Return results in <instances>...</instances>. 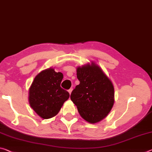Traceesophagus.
<instances>
[{
    "mask_svg": "<svg viewBox=\"0 0 152 152\" xmlns=\"http://www.w3.org/2000/svg\"><path fill=\"white\" fill-rule=\"evenodd\" d=\"M72 91V88H70V89H69V90H68V92H69V95H71Z\"/></svg>",
    "mask_w": 152,
    "mask_h": 152,
    "instance_id": "1",
    "label": "esophagus"
}]
</instances>
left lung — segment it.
<instances>
[{
	"instance_id": "1",
	"label": "left lung",
	"mask_w": 152,
	"mask_h": 152,
	"mask_svg": "<svg viewBox=\"0 0 152 152\" xmlns=\"http://www.w3.org/2000/svg\"><path fill=\"white\" fill-rule=\"evenodd\" d=\"M80 84L71 93V100L86 122L95 124L104 119L114 103V85L94 62L76 68Z\"/></svg>"
}]
</instances>
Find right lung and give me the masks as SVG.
Returning a JSON list of instances; mask_svg holds the SVG:
<instances>
[{
	"label": "right lung",
	"instance_id": "right-lung-1",
	"mask_svg": "<svg viewBox=\"0 0 152 152\" xmlns=\"http://www.w3.org/2000/svg\"><path fill=\"white\" fill-rule=\"evenodd\" d=\"M64 75L52 67L38 74L29 88L28 101L30 107L43 119H49L58 114L69 93L61 85Z\"/></svg>",
	"mask_w": 152,
	"mask_h": 152
}]
</instances>
